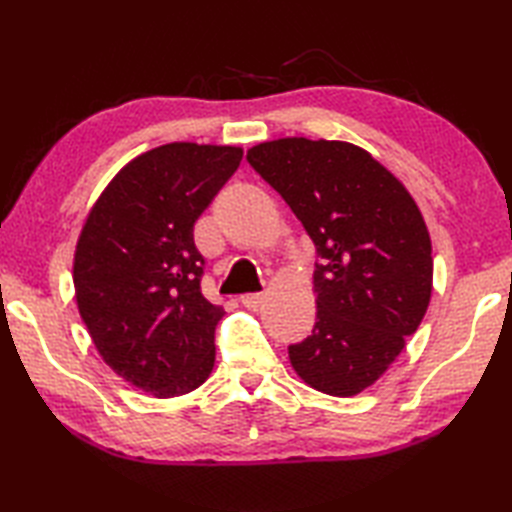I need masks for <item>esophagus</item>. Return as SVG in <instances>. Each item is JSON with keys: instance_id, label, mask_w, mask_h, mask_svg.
Masks as SVG:
<instances>
[{"instance_id": "34e87169", "label": "esophagus", "mask_w": 512, "mask_h": 512, "mask_svg": "<svg viewBox=\"0 0 512 512\" xmlns=\"http://www.w3.org/2000/svg\"><path fill=\"white\" fill-rule=\"evenodd\" d=\"M239 301H242L246 308L257 310L266 301V295H259V292H255V295H242V299H239Z\"/></svg>"}]
</instances>
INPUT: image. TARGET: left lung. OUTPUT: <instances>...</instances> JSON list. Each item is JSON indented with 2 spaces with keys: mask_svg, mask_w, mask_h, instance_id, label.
<instances>
[{
  "mask_svg": "<svg viewBox=\"0 0 512 512\" xmlns=\"http://www.w3.org/2000/svg\"><path fill=\"white\" fill-rule=\"evenodd\" d=\"M317 246V323L288 347L317 391L356 396L396 361L429 308L431 237L394 173L343 140L279 138L246 154Z\"/></svg>",
  "mask_w": 512,
  "mask_h": 512,
  "instance_id": "1",
  "label": "left lung"
}]
</instances>
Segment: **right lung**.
Masks as SVG:
<instances>
[{
	"label": "right lung",
	"instance_id": "obj_1",
	"mask_svg": "<svg viewBox=\"0 0 512 512\" xmlns=\"http://www.w3.org/2000/svg\"><path fill=\"white\" fill-rule=\"evenodd\" d=\"M242 147L169 143L116 173L74 253L76 306L114 372L156 398L198 389L215 363L220 306L204 299L193 224Z\"/></svg>",
	"mask_w": 512,
	"mask_h": 512
}]
</instances>
